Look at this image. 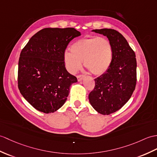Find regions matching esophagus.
<instances>
[{"mask_svg": "<svg viewBox=\"0 0 157 157\" xmlns=\"http://www.w3.org/2000/svg\"><path fill=\"white\" fill-rule=\"evenodd\" d=\"M85 77L84 75H82V74H80V75H78L77 76V78H78V80L79 82L81 81V80H82V79Z\"/></svg>", "mask_w": 157, "mask_h": 157, "instance_id": "esophagus-1", "label": "esophagus"}]
</instances>
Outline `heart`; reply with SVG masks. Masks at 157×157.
<instances>
[{
    "mask_svg": "<svg viewBox=\"0 0 157 157\" xmlns=\"http://www.w3.org/2000/svg\"><path fill=\"white\" fill-rule=\"evenodd\" d=\"M70 52L63 54V61L67 70L75 74L85 67L94 75H101L110 68L113 59V49L109 40L102 37L80 39L70 47Z\"/></svg>",
    "mask_w": 157,
    "mask_h": 157,
    "instance_id": "1",
    "label": "heart"
}]
</instances>
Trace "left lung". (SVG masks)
<instances>
[{
  "label": "left lung",
  "instance_id": "left-lung-1",
  "mask_svg": "<svg viewBox=\"0 0 157 157\" xmlns=\"http://www.w3.org/2000/svg\"><path fill=\"white\" fill-rule=\"evenodd\" d=\"M93 31L108 38L113 49V59L108 71L94 79L95 86L89 94V101L98 113L109 115L120 110L135 90L136 56L118 31L112 29H95Z\"/></svg>",
  "mask_w": 157,
  "mask_h": 157
}]
</instances>
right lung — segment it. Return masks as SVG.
Masks as SVG:
<instances>
[{
  "instance_id": "add662e5",
  "label": "right lung",
  "mask_w": 157,
  "mask_h": 157,
  "mask_svg": "<svg viewBox=\"0 0 157 157\" xmlns=\"http://www.w3.org/2000/svg\"><path fill=\"white\" fill-rule=\"evenodd\" d=\"M81 35L74 28H45L35 33L22 49L18 87L25 99L41 112L60 108L70 86L77 82L65 66L63 54L73 39Z\"/></svg>"
}]
</instances>
